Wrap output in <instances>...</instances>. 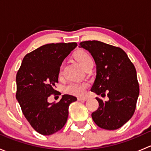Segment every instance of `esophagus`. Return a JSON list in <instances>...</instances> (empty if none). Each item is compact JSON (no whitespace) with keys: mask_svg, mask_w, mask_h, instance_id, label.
Returning a JSON list of instances; mask_svg holds the SVG:
<instances>
[{"mask_svg":"<svg viewBox=\"0 0 151 151\" xmlns=\"http://www.w3.org/2000/svg\"><path fill=\"white\" fill-rule=\"evenodd\" d=\"M77 99H78V101H85L88 100V98H86V97H78V98H77Z\"/></svg>","mask_w":151,"mask_h":151,"instance_id":"esophagus-1","label":"esophagus"}]
</instances>
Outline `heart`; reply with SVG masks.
<instances>
[{
    "label": "heart",
    "instance_id": "heart-1",
    "mask_svg": "<svg viewBox=\"0 0 151 151\" xmlns=\"http://www.w3.org/2000/svg\"><path fill=\"white\" fill-rule=\"evenodd\" d=\"M75 58L84 69L91 63H93L91 56L85 51L79 52L76 55ZM87 88H88V84L85 83H71L66 85L65 88V91L71 95L83 96L84 95Z\"/></svg>",
    "mask_w": 151,
    "mask_h": 151
}]
</instances>
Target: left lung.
Instances as JSON below:
<instances>
[{"mask_svg":"<svg viewBox=\"0 0 151 151\" xmlns=\"http://www.w3.org/2000/svg\"><path fill=\"white\" fill-rule=\"evenodd\" d=\"M88 50L96 65V76L91 91L107 96L109 101L97 98L98 109L91 115L96 124L115 130L131 119L139 94L137 71L126 53L120 47L99 41H86L80 47Z\"/></svg>","mask_w":151,"mask_h":151,"instance_id":"1","label":"left lung"}]
</instances>
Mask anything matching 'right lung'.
Masks as SVG:
<instances>
[{
	"mask_svg": "<svg viewBox=\"0 0 151 151\" xmlns=\"http://www.w3.org/2000/svg\"><path fill=\"white\" fill-rule=\"evenodd\" d=\"M77 46L75 42L43 45L24 57L17 71L16 98L29 123L42 135L60 130L68 119V106L77 101L65 94L58 102L47 101L50 95H57L60 66Z\"/></svg>",
	"mask_w": 151,
	"mask_h": 151,
	"instance_id": "obj_1",
	"label": "right lung"
}]
</instances>
